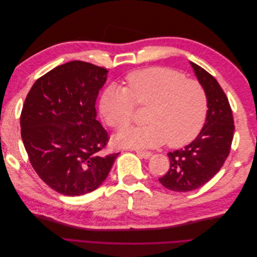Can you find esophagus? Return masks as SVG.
Returning a JSON list of instances; mask_svg holds the SVG:
<instances>
[{
    "mask_svg": "<svg viewBox=\"0 0 257 257\" xmlns=\"http://www.w3.org/2000/svg\"><path fill=\"white\" fill-rule=\"evenodd\" d=\"M136 153L139 155V157H142V158H144V159H149L150 157H152V152H149V151L136 150Z\"/></svg>",
    "mask_w": 257,
    "mask_h": 257,
    "instance_id": "34e87169",
    "label": "esophagus"
}]
</instances>
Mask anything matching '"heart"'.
Returning a JSON list of instances; mask_svg holds the SVG:
<instances>
[{
  "label": "heart",
  "instance_id": "heart-1",
  "mask_svg": "<svg viewBox=\"0 0 257 257\" xmlns=\"http://www.w3.org/2000/svg\"><path fill=\"white\" fill-rule=\"evenodd\" d=\"M134 105L148 107L146 125L123 128L114 143L127 148H152L163 144L178 148L190 144L203 128L208 99L198 81L185 79L173 69L150 67L126 77L125 90L109 87L102 95L99 110L113 128L126 126Z\"/></svg>",
  "mask_w": 257,
  "mask_h": 257
}]
</instances>
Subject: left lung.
<instances>
[{
  "instance_id": "left-lung-1",
  "label": "left lung",
  "mask_w": 257,
  "mask_h": 257,
  "mask_svg": "<svg viewBox=\"0 0 257 257\" xmlns=\"http://www.w3.org/2000/svg\"><path fill=\"white\" fill-rule=\"evenodd\" d=\"M190 63L206 91L208 111L198 136L182 149L167 154L170 167L159 181L175 192L195 190L219 173L229 154L235 131L231 108L219 82L203 67Z\"/></svg>"
}]
</instances>
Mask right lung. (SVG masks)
<instances>
[{"label":"right lung","mask_w":257,"mask_h":257,"mask_svg":"<svg viewBox=\"0 0 257 257\" xmlns=\"http://www.w3.org/2000/svg\"><path fill=\"white\" fill-rule=\"evenodd\" d=\"M108 71L72 61L38 78L23 105L21 138L31 165L66 196L96 190L119 153L104 154L109 137L96 120L95 102Z\"/></svg>","instance_id":"add662e5"}]
</instances>
